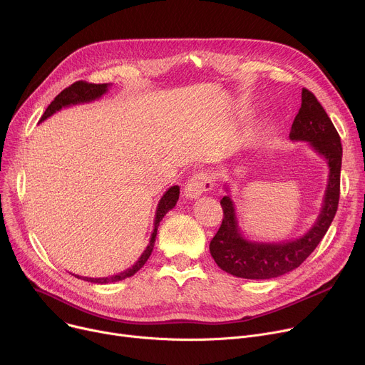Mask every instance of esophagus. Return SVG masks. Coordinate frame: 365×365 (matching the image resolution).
I'll list each match as a JSON object with an SVG mask.
<instances>
[{
  "mask_svg": "<svg viewBox=\"0 0 365 365\" xmlns=\"http://www.w3.org/2000/svg\"><path fill=\"white\" fill-rule=\"evenodd\" d=\"M214 186V178L207 172L202 170L193 175L185 185L183 196L187 199H197L203 192H207Z\"/></svg>",
  "mask_w": 365,
  "mask_h": 365,
  "instance_id": "obj_1",
  "label": "esophagus"
}]
</instances>
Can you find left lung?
<instances>
[{"label": "left lung", "mask_w": 365, "mask_h": 365, "mask_svg": "<svg viewBox=\"0 0 365 365\" xmlns=\"http://www.w3.org/2000/svg\"><path fill=\"white\" fill-rule=\"evenodd\" d=\"M292 141H306L327 160L328 185L321 212L310 230L299 238L277 242H262L245 238L242 234L235 203L225 186L227 196L221 199L222 224L210 244V251L218 267L235 277L266 280L283 276L297 269L322 241L338 210L342 145L338 131L317 96L302 89V107L292 124Z\"/></svg>", "instance_id": "obj_1"}]
</instances>
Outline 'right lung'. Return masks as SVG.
Masks as SVG:
<instances>
[{
    "mask_svg": "<svg viewBox=\"0 0 365 365\" xmlns=\"http://www.w3.org/2000/svg\"><path fill=\"white\" fill-rule=\"evenodd\" d=\"M110 88H111V83H88V82H82V81L75 82L69 88L63 89L53 101H51L50 106L46 108L44 114L41 115L40 121H44L46 118L51 117L55 113L61 111L62 108L76 106V103H85V102H92L95 99H99L103 93L108 92ZM179 193H180L179 186H172L160 197V200L158 203V210H155L154 228H153L148 245L145 247V250L143 251L140 258L134 263V266H131L130 269H127V270H124L118 274L110 276V277L93 279V277H82V276H78V274H75V277H78L81 280H85V282L96 283V284H107V283L120 282V280H124L127 277L134 276L145 264L148 257L151 255V251H153V247H154V242H155V235H158V228H159L162 220L165 218V215L175 207V205L179 199Z\"/></svg>",
    "mask_w": 365,
    "mask_h": 365,
    "instance_id": "obj_1",
    "label": "right lung"
}]
</instances>
